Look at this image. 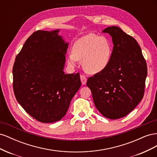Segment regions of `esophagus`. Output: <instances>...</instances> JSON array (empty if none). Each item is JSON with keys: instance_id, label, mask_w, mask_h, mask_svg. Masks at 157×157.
I'll return each mask as SVG.
<instances>
[{"instance_id": "obj_1", "label": "esophagus", "mask_w": 157, "mask_h": 157, "mask_svg": "<svg viewBox=\"0 0 157 157\" xmlns=\"http://www.w3.org/2000/svg\"><path fill=\"white\" fill-rule=\"evenodd\" d=\"M80 80H81V82H82V84L84 85L86 84V81H87V78L86 77H85L84 75H80Z\"/></svg>"}]
</instances>
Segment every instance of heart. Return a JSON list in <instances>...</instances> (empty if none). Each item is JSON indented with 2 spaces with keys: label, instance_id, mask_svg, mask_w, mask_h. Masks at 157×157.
I'll return each mask as SVG.
<instances>
[{
  "label": "heart",
  "instance_id": "obj_1",
  "mask_svg": "<svg viewBox=\"0 0 157 157\" xmlns=\"http://www.w3.org/2000/svg\"><path fill=\"white\" fill-rule=\"evenodd\" d=\"M111 54V44L105 37L90 34L75 42L73 53L68 55L67 61L70 66L74 67L78 60H82L85 71L89 73L97 74L108 67Z\"/></svg>",
  "mask_w": 157,
  "mask_h": 157
}]
</instances>
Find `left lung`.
<instances>
[{
	"label": "left lung",
	"instance_id": "left-lung-1",
	"mask_svg": "<svg viewBox=\"0 0 157 157\" xmlns=\"http://www.w3.org/2000/svg\"><path fill=\"white\" fill-rule=\"evenodd\" d=\"M103 33L112 37L110 63L101 73L89 77L86 85L101 115L118 119L134 110L143 98L147 67L140 46L132 36L116 26L107 27Z\"/></svg>",
	"mask_w": 157,
	"mask_h": 157
}]
</instances>
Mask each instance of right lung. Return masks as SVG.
I'll return each instance as SVG.
<instances>
[{
	"label": "right lung",
	"mask_w": 157,
	"mask_h": 157,
	"mask_svg": "<svg viewBox=\"0 0 157 157\" xmlns=\"http://www.w3.org/2000/svg\"><path fill=\"white\" fill-rule=\"evenodd\" d=\"M59 31L33 33L17 55L12 70L17 102L43 123L60 121L81 86L79 73H64L68 42Z\"/></svg>",
	"instance_id": "right-lung-1"
}]
</instances>
